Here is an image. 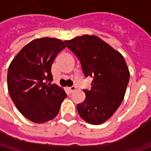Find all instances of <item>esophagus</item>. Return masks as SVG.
<instances>
[{"instance_id": "esophagus-1", "label": "esophagus", "mask_w": 151, "mask_h": 151, "mask_svg": "<svg viewBox=\"0 0 151 151\" xmlns=\"http://www.w3.org/2000/svg\"><path fill=\"white\" fill-rule=\"evenodd\" d=\"M76 86H70V87H69V88H68V90H69V92H70V93H72L73 91L76 90Z\"/></svg>"}]
</instances>
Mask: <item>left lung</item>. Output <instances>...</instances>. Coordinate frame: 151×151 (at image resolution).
Here are the masks:
<instances>
[{"instance_id": "left-lung-1", "label": "left lung", "mask_w": 151, "mask_h": 151, "mask_svg": "<svg viewBox=\"0 0 151 151\" xmlns=\"http://www.w3.org/2000/svg\"><path fill=\"white\" fill-rule=\"evenodd\" d=\"M78 58L85 77L93 79L86 99L77 104L79 115L91 124H101L119 108L129 81L124 57L96 36L83 35L65 42Z\"/></svg>"}]
</instances>
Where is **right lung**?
<instances>
[{
  "label": "right lung",
  "mask_w": 151,
  "mask_h": 151,
  "mask_svg": "<svg viewBox=\"0 0 151 151\" xmlns=\"http://www.w3.org/2000/svg\"><path fill=\"white\" fill-rule=\"evenodd\" d=\"M65 48L60 39L38 38L27 44L12 61L7 73L10 96L26 119L43 124L55 119L66 93L51 84V66Z\"/></svg>",
  "instance_id": "add662e5"
}]
</instances>
